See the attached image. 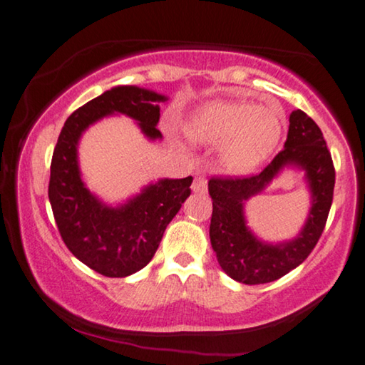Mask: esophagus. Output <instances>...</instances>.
Masks as SVG:
<instances>
[{
	"label": "esophagus",
	"instance_id": "1",
	"mask_svg": "<svg viewBox=\"0 0 365 365\" xmlns=\"http://www.w3.org/2000/svg\"><path fill=\"white\" fill-rule=\"evenodd\" d=\"M192 191L194 192H205L207 191V179H205L204 176H197L194 179V182H192Z\"/></svg>",
	"mask_w": 365,
	"mask_h": 365
}]
</instances>
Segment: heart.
I'll return each instance as SVG.
<instances>
[{"label": "heart", "instance_id": "heart-1", "mask_svg": "<svg viewBox=\"0 0 365 365\" xmlns=\"http://www.w3.org/2000/svg\"><path fill=\"white\" fill-rule=\"evenodd\" d=\"M189 138L200 145H224L222 163L232 173H247L265 160L282 135V115L244 102H210L186 123Z\"/></svg>", "mask_w": 365, "mask_h": 365}]
</instances>
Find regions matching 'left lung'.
Wrapping results in <instances>:
<instances>
[{
  "instance_id": "obj_1",
  "label": "left lung",
  "mask_w": 365,
  "mask_h": 365,
  "mask_svg": "<svg viewBox=\"0 0 365 365\" xmlns=\"http://www.w3.org/2000/svg\"><path fill=\"white\" fill-rule=\"evenodd\" d=\"M287 164L303 167L309 178L314 205L307 225L297 240L278 246L258 241L245 225L243 202L262 187ZM336 171L323 131L303 110L289 115L284 148L262 171L248 176H212L210 244L217 262L230 278L245 284L270 283L301 265L323 234L334 195Z\"/></svg>"
}]
</instances>
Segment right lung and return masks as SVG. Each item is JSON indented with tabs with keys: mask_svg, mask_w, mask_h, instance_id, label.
Wrapping results in <instances>:
<instances>
[{
	"mask_svg": "<svg viewBox=\"0 0 365 365\" xmlns=\"http://www.w3.org/2000/svg\"><path fill=\"white\" fill-rule=\"evenodd\" d=\"M166 97L133 86L115 87L77 108L62 126L52 153L49 200L59 234L73 255L103 277L123 278L145 268L160 247L166 227L191 194L192 176L161 179L121 207H107L83 186L77 166L82 131L113 112L140 121L151 140Z\"/></svg>",
	"mask_w": 365,
	"mask_h": 365,
	"instance_id": "right-lung-1",
	"label": "right lung"
}]
</instances>
